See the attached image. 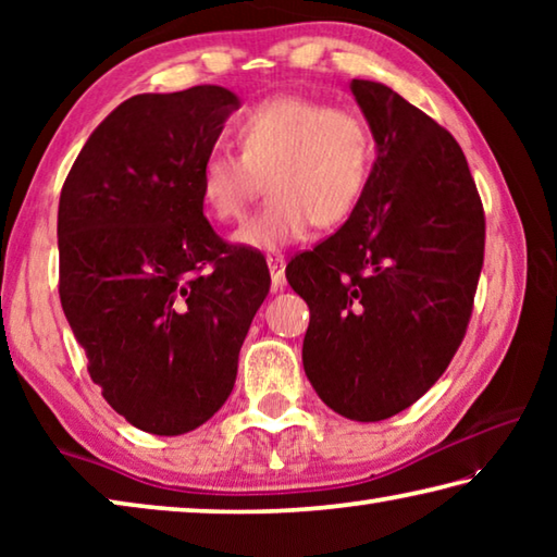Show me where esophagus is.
Wrapping results in <instances>:
<instances>
[{"label": "esophagus", "instance_id": "1", "mask_svg": "<svg viewBox=\"0 0 557 557\" xmlns=\"http://www.w3.org/2000/svg\"><path fill=\"white\" fill-rule=\"evenodd\" d=\"M285 265H287V260H285V256H282V252H270L268 268H270V275H272V289H282L287 285Z\"/></svg>", "mask_w": 557, "mask_h": 557}]
</instances>
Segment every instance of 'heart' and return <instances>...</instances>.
Segmentation results:
<instances>
[{
	"label": "heart",
	"instance_id": "1",
	"mask_svg": "<svg viewBox=\"0 0 557 557\" xmlns=\"http://www.w3.org/2000/svg\"><path fill=\"white\" fill-rule=\"evenodd\" d=\"M238 152L215 147L199 169L206 213L240 221L262 194L268 203L235 231L252 250H280L305 238L312 225L336 228L361 203L375 159L371 125L358 112L322 100L275 96L235 122Z\"/></svg>",
	"mask_w": 557,
	"mask_h": 557
}]
</instances>
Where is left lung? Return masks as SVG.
Listing matches in <instances>:
<instances>
[{"instance_id":"8db88e82","label":"left lung","mask_w":557,"mask_h":557,"mask_svg":"<svg viewBox=\"0 0 557 557\" xmlns=\"http://www.w3.org/2000/svg\"><path fill=\"white\" fill-rule=\"evenodd\" d=\"M379 157L342 228L287 265L309 305L301 363L334 412L379 422L422 398L467 334L484 206L457 139L383 83L351 81Z\"/></svg>"}]
</instances>
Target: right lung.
<instances>
[{"instance_id":"1","label":"right lung","mask_w":557,"mask_h":557,"mask_svg":"<svg viewBox=\"0 0 557 557\" xmlns=\"http://www.w3.org/2000/svg\"><path fill=\"white\" fill-rule=\"evenodd\" d=\"M238 98L221 86L122 102L59 201V295L102 398L129 425L184 435L228 400L270 292L258 250L203 215L199 169Z\"/></svg>"}]
</instances>
